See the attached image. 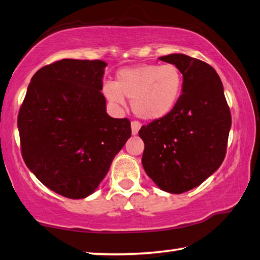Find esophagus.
<instances>
[{
    "instance_id": "34e87169",
    "label": "esophagus",
    "mask_w": 260,
    "mask_h": 260,
    "mask_svg": "<svg viewBox=\"0 0 260 260\" xmlns=\"http://www.w3.org/2000/svg\"><path fill=\"white\" fill-rule=\"evenodd\" d=\"M131 126H132V133L135 135V134H138L139 129L141 128V122H139V121H137V120H134V121H132Z\"/></svg>"
}]
</instances>
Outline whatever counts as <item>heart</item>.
Returning <instances> with one entry per match:
<instances>
[{"label": "heart", "mask_w": 260, "mask_h": 260, "mask_svg": "<svg viewBox=\"0 0 260 260\" xmlns=\"http://www.w3.org/2000/svg\"><path fill=\"white\" fill-rule=\"evenodd\" d=\"M183 76L174 64L139 65L121 70L114 85L103 88L106 98L115 105H123V98L133 100L134 113L145 120L167 115L179 102Z\"/></svg>", "instance_id": "heart-1"}]
</instances>
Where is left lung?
Instances as JSON below:
<instances>
[{"label": "left lung", "instance_id": "8db88e82", "mask_svg": "<svg viewBox=\"0 0 260 260\" xmlns=\"http://www.w3.org/2000/svg\"><path fill=\"white\" fill-rule=\"evenodd\" d=\"M183 75L172 112L143 125L142 166L162 190L182 193L214 174L225 157L231 113L215 69L182 53L160 57Z\"/></svg>", "mask_w": 260, "mask_h": 260}]
</instances>
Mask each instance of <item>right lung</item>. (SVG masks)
Wrapping results in <instances>:
<instances>
[{
  "instance_id": "1",
  "label": "right lung",
  "mask_w": 260,
  "mask_h": 260,
  "mask_svg": "<svg viewBox=\"0 0 260 260\" xmlns=\"http://www.w3.org/2000/svg\"><path fill=\"white\" fill-rule=\"evenodd\" d=\"M103 60L61 59L35 73L19 108L23 160L59 195L78 200L95 190L131 138V121L106 113Z\"/></svg>"
}]
</instances>
